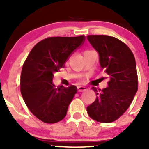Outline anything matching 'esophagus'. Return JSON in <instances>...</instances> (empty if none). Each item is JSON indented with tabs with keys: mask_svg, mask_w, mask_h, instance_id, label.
I'll return each mask as SVG.
<instances>
[{
	"mask_svg": "<svg viewBox=\"0 0 149 149\" xmlns=\"http://www.w3.org/2000/svg\"><path fill=\"white\" fill-rule=\"evenodd\" d=\"M86 90H87V88L84 86H78V92H83Z\"/></svg>",
	"mask_w": 149,
	"mask_h": 149,
	"instance_id": "34e87169",
	"label": "esophagus"
}]
</instances>
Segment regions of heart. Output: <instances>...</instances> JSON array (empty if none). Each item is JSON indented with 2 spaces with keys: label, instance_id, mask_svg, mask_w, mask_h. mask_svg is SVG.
<instances>
[{
  "label": "heart",
  "instance_id": "b5f03b06",
  "mask_svg": "<svg viewBox=\"0 0 149 149\" xmlns=\"http://www.w3.org/2000/svg\"><path fill=\"white\" fill-rule=\"evenodd\" d=\"M87 51H88V50H87Z\"/></svg>",
  "mask_w": 149,
  "mask_h": 149
}]
</instances>
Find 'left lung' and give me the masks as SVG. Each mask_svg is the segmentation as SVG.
<instances>
[{
  "instance_id": "left-lung-1",
  "label": "left lung",
  "mask_w": 149,
  "mask_h": 149,
  "mask_svg": "<svg viewBox=\"0 0 149 149\" xmlns=\"http://www.w3.org/2000/svg\"><path fill=\"white\" fill-rule=\"evenodd\" d=\"M87 38L99 53L101 70L109 77L107 88H92L97 98L87 112L97 122L110 123L127 111L137 91L136 61L128 46L116 38L90 35Z\"/></svg>"
}]
</instances>
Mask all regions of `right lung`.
<instances>
[{"mask_svg":"<svg viewBox=\"0 0 149 149\" xmlns=\"http://www.w3.org/2000/svg\"><path fill=\"white\" fill-rule=\"evenodd\" d=\"M85 39L83 35L47 38L34 46L24 63L20 78L22 97L30 111L45 123H56L66 115L77 88L71 85L56 88L53 74Z\"/></svg>","mask_w":149,"mask_h":149,"instance_id":"add662e5","label":"right lung"}]
</instances>
